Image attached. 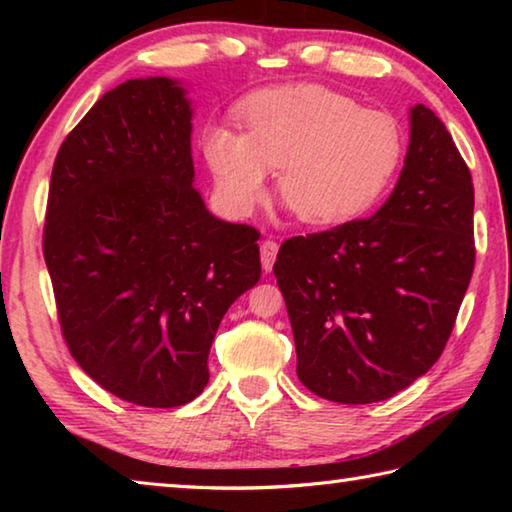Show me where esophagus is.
Masks as SVG:
<instances>
[{
	"instance_id": "34e87169",
	"label": "esophagus",
	"mask_w": 512,
	"mask_h": 512,
	"mask_svg": "<svg viewBox=\"0 0 512 512\" xmlns=\"http://www.w3.org/2000/svg\"><path fill=\"white\" fill-rule=\"evenodd\" d=\"M277 250H280V246H277V241H273V239H264L262 241V246H259V255H262L264 271H271V268H273L275 257H277Z\"/></svg>"
}]
</instances>
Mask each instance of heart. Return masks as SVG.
<instances>
[{
  "label": "heart",
  "mask_w": 512,
  "mask_h": 512,
  "mask_svg": "<svg viewBox=\"0 0 512 512\" xmlns=\"http://www.w3.org/2000/svg\"><path fill=\"white\" fill-rule=\"evenodd\" d=\"M239 119L244 133L214 126L205 135L216 185L239 214L262 203L268 169H277V194L300 221H348L377 201L402 164L397 119L323 85L257 92Z\"/></svg>",
  "instance_id": "1"
}]
</instances>
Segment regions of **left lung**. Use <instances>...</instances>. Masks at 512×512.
<instances>
[{
	"label": "left lung",
	"mask_w": 512,
	"mask_h": 512,
	"mask_svg": "<svg viewBox=\"0 0 512 512\" xmlns=\"http://www.w3.org/2000/svg\"><path fill=\"white\" fill-rule=\"evenodd\" d=\"M474 255L470 169L436 112L415 106L404 169L377 214L277 253L298 379L341 404L404 391L443 354Z\"/></svg>",
	"instance_id": "obj_1"
}]
</instances>
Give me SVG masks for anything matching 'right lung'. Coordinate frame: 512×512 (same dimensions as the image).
<instances>
[{
  "instance_id": "add662e5",
  "label": "right lung",
  "mask_w": 512,
  "mask_h": 512,
  "mask_svg": "<svg viewBox=\"0 0 512 512\" xmlns=\"http://www.w3.org/2000/svg\"><path fill=\"white\" fill-rule=\"evenodd\" d=\"M192 110L171 79H133L60 144L42 253L74 361L119 400L192 402L225 311L253 289L259 232L205 210Z\"/></svg>"
}]
</instances>
